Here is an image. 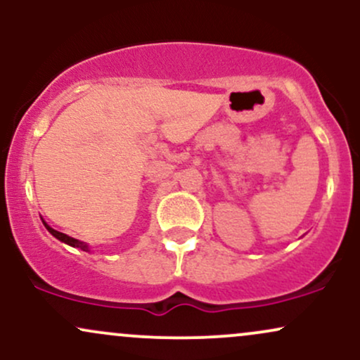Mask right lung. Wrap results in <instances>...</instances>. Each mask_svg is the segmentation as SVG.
Returning <instances> with one entry per match:
<instances>
[{
	"instance_id": "add662e5",
	"label": "right lung",
	"mask_w": 360,
	"mask_h": 360,
	"mask_svg": "<svg viewBox=\"0 0 360 360\" xmlns=\"http://www.w3.org/2000/svg\"><path fill=\"white\" fill-rule=\"evenodd\" d=\"M44 225H45V229H47L49 232H51V233L53 235V237H56V238H59L60 242L68 243V245H71V247H76V249H81V250H86V252H89V245H88V243H84V242H81V240H76V238L69 237V235H65V233H60V232H57V230L51 229V226H49L47 223H45V221H44Z\"/></svg>"
}]
</instances>
